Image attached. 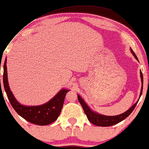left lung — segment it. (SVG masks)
<instances>
[{
    "instance_id": "8db88e82",
    "label": "left lung",
    "mask_w": 149,
    "mask_h": 149,
    "mask_svg": "<svg viewBox=\"0 0 149 149\" xmlns=\"http://www.w3.org/2000/svg\"><path fill=\"white\" fill-rule=\"evenodd\" d=\"M130 51L132 52V54H133L137 60H138L137 56L134 54L133 50L130 48ZM140 76H141V93H140V97L142 94V91H143V74L142 72H140ZM78 100L79 102H80L81 105L82 106V108H83L84 111L86 115L87 118L89 121L91 123L94 124V125H97V126H102V127H107V126H111V125H115V124L119 123V122L122 121V120L125 119V118H127L129 115L132 112V111L134 109L136 105H137V102L135 104H134L132 107H130V109L127 110V111L124 112L121 114L117 115V116H104V115H100L98 114V113L93 112V111L91 110L90 108L88 107V106L86 104L84 101L83 100V99L80 97L79 95H78Z\"/></svg>"
}]
</instances>
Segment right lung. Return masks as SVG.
<instances>
[{
	"label": "right lung",
	"instance_id": "1",
	"mask_svg": "<svg viewBox=\"0 0 149 149\" xmlns=\"http://www.w3.org/2000/svg\"><path fill=\"white\" fill-rule=\"evenodd\" d=\"M3 85L10 104L19 116L33 124L47 125L55 121L60 115L66 94L69 91L62 89L46 104L40 106H24L17 101L8 85L6 60L3 66Z\"/></svg>",
	"mask_w": 149,
	"mask_h": 149
}]
</instances>
